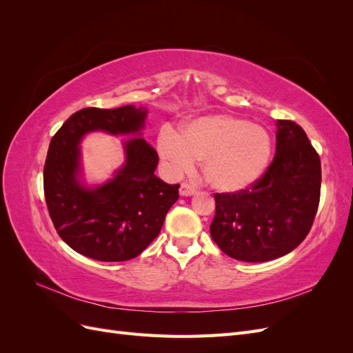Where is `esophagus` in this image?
Listing matches in <instances>:
<instances>
[{"label": "esophagus", "instance_id": "obj_1", "mask_svg": "<svg viewBox=\"0 0 353 353\" xmlns=\"http://www.w3.org/2000/svg\"><path fill=\"white\" fill-rule=\"evenodd\" d=\"M196 191H197L196 187L188 184V183H183V184H181V188H179L181 196H193Z\"/></svg>", "mask_w": 353, "mask_h": 353}]
</instances>
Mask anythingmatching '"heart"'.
<instances>
[{"mask_svg": "<svg viewBox=\"0 0 353 353\" xmlns=\"http://www.w3.org/2000/svg\"><path fill=\"white\" fill-rule=\"evenodd\" d=\"M157 152L172 174L190 172L199 160L212 188L236 193L262 176L272 154V140L261 125L213 114L188 122L181 134L165 128L157 138Z\"/></svg>", "mask_w": 353, "mask_h": 353, "instance_id": "1", "label": "heart"}]
</instances>
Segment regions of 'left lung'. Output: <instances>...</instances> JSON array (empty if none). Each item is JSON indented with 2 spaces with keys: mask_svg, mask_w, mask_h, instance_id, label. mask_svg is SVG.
Listing matches in <instances>:
<instances>
[{
  "mask_svg": "<svg viewBox=\"0 0 353 353\" xmlns=\"http://www.w3.org/2000/svg\"><path fill=\"white\" fill-rule=\"evenodd\" d=\"M321 193V160L302 126L276 121L275 156L249 188L215 194L210 236L230 258L266 262L290 253L311 231Z\"/></svg>",
  "mask_w": 353,
  "mask_h": 353,
  "instance_id": "1",
  "label": "left lung"
}]
</instances>
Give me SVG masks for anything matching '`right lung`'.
<instances>
[{
  "label": "right lung",
  "instance_id": "right-lung-1",
  "mask_svg": "<svg viewBox=\"0 0 353 353\" xmlns=\"http://www.w3.org/2000/svg\"><path fill=\"white\" fill-rule=\"evenodd\" d=\"M147 109L87 108L73 113L51 138L44 166V194L50 218L68 245L87 258L123 262L137 258L157 236L179 184L154 175L159 156L144 138L123 144L125 165L103 185L79 183L82 137L92 131L135 134ZM140 135V134H138Z\"/></svg>",
  "mask_w": 353,
  "mask_h": 353
}]
</instances>
